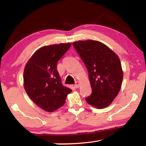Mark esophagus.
<instances>
[{
  "label": "esophagus",
  "mask_w": 146,
  "mask_h": 146,
  "mask_svg": "<svg viewBox=\"0 0 146 146\" xmlns=\"http://www.w3.org/2000/svg\"><path fill=\"white\" fill-rule=\"evenodd\" d=\"M79 86H80L79 82H76V84H75V85H74V87L76 88H78Z\"/></svg>",
  "instance_id": "esophagus-1"
}]
</instances>
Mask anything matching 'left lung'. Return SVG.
I'll list each match as a JSON object with an SVG mask.
<instances>
[{"label":"left lung","instance_id":"8db88e82","mask_svg":"<svg viewBox=\"0 0 146 146\" xmlns=\"http://www.w3.org/2000/svg\"><path fill=\"white\" fill-rule=\"evenodd\" d=\"M72 44L88 71L92 94L86 98L87 103L100 109L108 106L118 94L122 82L118 56L96 40H80Z\"/></svg>","mask_w":146,"mask_h":146}]
</instances>
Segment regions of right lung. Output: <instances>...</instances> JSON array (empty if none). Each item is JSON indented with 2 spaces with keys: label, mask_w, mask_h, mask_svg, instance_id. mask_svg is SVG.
<instances>
[{
  "label": "right lung",
  "mask_w": 146,
  "mask_h": 146,
  "mask_svg": "<svg viewBox=\"0 0 146 146\" xmlns=\"http://www.w3.org/2000/svg\"><path fill=\"white\" fill-rule=\"evenodd\" d=\"M70 43L46 46L32 56L24 71V87L31 99L44 110L55 111L64 104L72 90L62 84L58 61Z\"/></svg>",
  "instance_id": "add662e5"
}]
</instances>
